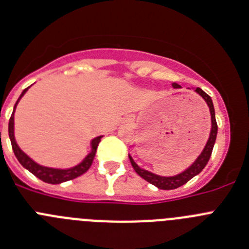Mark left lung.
<instances>
[{
  "label": "left lung",
  "instance_id": "8db88e82",
  "mask_svg": "<svg viewBox=\"0 0 249 249\" xmlns=\"http://www.w3.org/2000/svg\"><path fill=\"white\" fill-rule=\"evenodd\" d=\"M172 88L175 89H178L181 88L180 84L178 83H172ZM190 89V88H189ZM194 89V91H196L201 98L206 102L207 104L208 109H210V114H211V131H210V136H208V140L206 142L205 147L203 150L201 151V154L197 156L196 160L192 162V165H190L189 167L186 170H183L182 172L178 175H174V176H161V175H156L151 171H147L145 169H141L139 166L138 163L134 161V159L131 158V155H129L130 159V162L133 165L134 170L136 171V174L139 176L146 180L147 182L152 183L154 186H156L158 189L161 190H175L180 187V186L185 185L187 181L191 180L192 178H195L196 175L200 174L205 166L207 165L208 160L211 158V154H212V150H213V145L216 142V136H217V123H216V116H214V108H213V103H212L211 97L206 94L205 91L202 90L201 88H191Z\"/></svg>",
  "mask_w": 249,
  "mask_h": 249
}]
</instances>
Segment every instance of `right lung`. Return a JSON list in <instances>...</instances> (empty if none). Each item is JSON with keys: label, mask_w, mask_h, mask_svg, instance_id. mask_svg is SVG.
I'll return each mask as SVG.
<instances>
[{"label": "right lung", "mask_w": 249, "mask_h": 249, "mask_svg": "<svg viewBox=\"0 0 249 249\" xmlns=\"http://www.w3.org/2000/svg\"><path fill=\"white\" fill-rule=\"evenodd\" d=\"M28 89H30V87L22 91L18 100L16 102L15 108H13V111H12V115H11L10 118V123H8V135H10V140H11V144H12L13 152H15L16 158H17V160L19 161V163H21L24 169H27L30 172H32L35 176H37L39 180L44 181V182L47 183H52V185H57V183H62V182H66V181L73 180V178H78V176H80V175H83L84 172L88 171L89 167H90L91 163H93L94 156H95V152H97V147L98 145H99L100 140H102L103 135L91 139L90 151H89L88 155L83 159L79 163H77V165H74V166L68 167V169H58V167L43 166V165H41V163L36 162L32 158H30V156L27 155L26 152L18 146V144H17V141H16V138H15V111H16V108H17V105H18L19 100L22 99V97L27 93Z\"/></svg>", "instance_id": "add662e5"}]
</instances>
